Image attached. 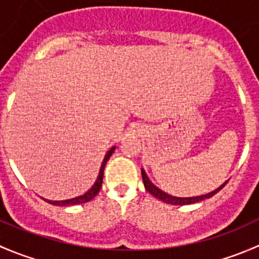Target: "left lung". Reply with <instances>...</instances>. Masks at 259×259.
<instances>
[{"label": "left lung", "instance_id": "left-lung-1", "mask_svg": "<svg viewBox=\"0 0 259 259\" xmlns=\"http://www.w3.org/2000/svg\"><path fill=\"white\" fill-rule=\"evenodd\" d=\"M142 177H143V182H144V187L145 189L148 190L149 193H150L153 197L158 198L159 200H161V202L166 203V204H173V205H185V204H193V203H198L200 202V200H204V199H208V198L213 197L214 194H217V193L219 192V190L222 189V188L224 187V185L228 183V180L227 182H224L223 184L221 185V187L217 188L215 190H213V192L210 193H207V194H203V195H197V197H185V198H180V197H174V195H170L168 194V193L163 192L161 189H159L156 185H154L153 183L150 182V179L148 178V176H146L145 170L142 168Z\"/></svg>", "mask_w": 259, "mask_h": 259}]
</instances>
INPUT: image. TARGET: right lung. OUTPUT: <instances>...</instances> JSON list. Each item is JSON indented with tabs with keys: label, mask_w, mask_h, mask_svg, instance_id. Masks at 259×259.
<instances>
[{
	"label": "right lung",
	"mask_w": 259,
	"mask_h": 259,
	"mask_svg": "<svg viewBox=\"0 0 259 259\" xmlns=\"http://www.w3.org/2000/svg\"><path fill=\"white\" fill-rule=\"evenodd\" d=\"M115 148H116V146L110 148V150L105 154V158H104L103 163H101L100 171H99L98 178H96L94 185L88 190V192L83 193L82 195H79V197H75V198H71V199H66V200H50V199H45V198H42V199L46 200V202L50 203V204L60 205V207H67V205H76V204H82V203H86V202H90V200L94 199V198L96 197V194L100 192V188H101V184H103V178H104V169H105V165L106 163H108L109 159H110L111 154L114 153Z\"/></svg>",
	"instance_id": "right-lung-1"
}]
</instances>
